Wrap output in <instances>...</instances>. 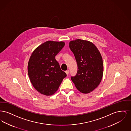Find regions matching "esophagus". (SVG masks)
Listing matches in <instances>:
<instances>
[{"label":"esophagus","instance_id":"obj_1","mask_svg":"<svg viewBox=\"0 0 131 131\" xmlns=\"http://www.w3.org/2000/svg\"><path fill=\"white\" fill-rule=\"evenodd\" d=\"M65 73H66L67 75H68L69 74V70H67V71H65Z\"/></svg>","mask_w":131,"mask_h":131}]
</instances>
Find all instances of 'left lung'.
<instances>
[{"label": "left lung", "mask_w": 131, "mask_h": 131, "mask_svg": "<svg viewBox=\"0 0 131 131\" xmlns=\"http://www.w3.org/2000/svg\"><path fill=\"white\" fill-rule=\"evenodd\" d=\"M78 65L76 75L71 79L76 88L89 93L100 84L103 75V62L99 50L92 43L81 39L70 42Z\"/></svg>", "instance_id": "obj_1"}]
</instances>
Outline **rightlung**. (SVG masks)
<instances>
[{
  "mask_svg": "<svg viewBox=\"0 0 131 131\" xmlns=\"http://www.w3.org/2000/svg\"><path fill=\"white\" fill-rule=\"evenodd\" d=\"M64 45L63 42L47 41L31 54L28 64V74L32 84L40 93L53 95L67 76L55 58Z\"/></svg>",
  "mask_w": 131,
  "mask_h": 131,
  "instance_id": "1",
  "label": "right lung"
}]
</instances>
